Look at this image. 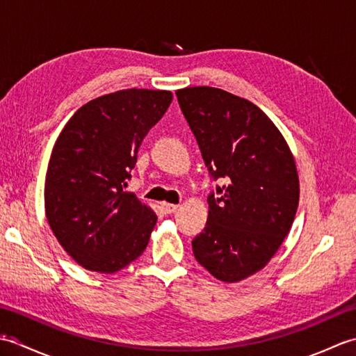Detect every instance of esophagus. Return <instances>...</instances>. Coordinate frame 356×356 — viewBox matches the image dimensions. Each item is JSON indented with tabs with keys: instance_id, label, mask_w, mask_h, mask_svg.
I'll use <instances>...</instances> for the list:
<instances>
[{
	"instance_id": "obj_1",
	"label": "esophagus",
	"mask_w": 356,
	"mask_h": 356,
	"mask_svg": "<svg viewBox=\"0 0 356 356\" xmlns=\"http://www.w3.org/2000/svg\"><path fill=\"white\" fill-rule=\"evenodd\" d=\"M161 207H162V211L165 214H172V213H176V211H177V205H172V203L163 202Z\"/></svg>"
}]
</instances>
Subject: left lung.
<instances>
[{
  "instance_id": "1",
  "label": "left lung",
  "mask_w": 356,
  "mask_h": 356,
  "mask_svg": "<svg viewBox=\"0 0 356 356\" xmlns=\"http://www.w3.org/2000/svg\"><path fill=\"white\" fill-rule=\"evenodd\" d=\"M213 180L208 220L193 238L203 268L226 283L255 274L277 252L297 213V168L284 138L243 97L213 87L176 92Z\"/></svg>"
}]
</instances>
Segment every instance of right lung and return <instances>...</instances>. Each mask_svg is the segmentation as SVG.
<instances>
[{
  "label": "right lung",
  "instance_id": "right-lung-1",
  "mask_svg": "<svg viewBox=\"0 0 356 356\" xmlns=\"http://www.w3.org/2000/svg\"><path fill=\"white\" fill-rule=\"evenodd\" d=\"M171 101L163 90H120L82 105L59 134L45 176V216L82 268L113 274L145 251L157 216L125 188L143 138Z\"/></svg>",
  "mask_w": 356,
  "mask_h": 356
}]
</instances>
